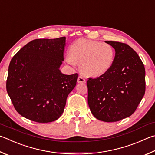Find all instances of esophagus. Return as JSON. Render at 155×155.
Listing matches in <instances>:
<instances>
[{"mask_svg": "<svg viewBox=\"0 0 155 155\" xmlns=\"http://www.w3.org/2000/svg\"><path fill=\"white\" fill-rule=\"evenodd\" d=\"M77 82L78 83H83L86 82V80L83 77H81V76H80V77H78V78Z\"/></svg>", "mask_w": 155, "mask_h": 155, "instance_id": "1", "label": "esophagus"}]
</instances>
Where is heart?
Returning <instances> with one entry per match:
<instances>
[{
    "instance_id": "heart-1",
    "label": "heart",
    "mask_w": 155,
    "mask_h": 155,
    "mask_svg": "<svg viewBox=\"0 0 155 155\" xmlns=\"http://www.w3.org/2000/svg\"><path fill=\"white\" fill-rule=\"evenodd\" d=\"M115 51L110 45L99 41L80 38L69 47L65 60L70 65L79 63L81 72L90 77H100L111 69Z\"/></svg>"
}]
</instances>
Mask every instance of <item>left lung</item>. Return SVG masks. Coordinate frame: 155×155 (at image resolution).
<instances>
[{
  "label": "left lung",
  "mask_w": 155,
  "mask_h": 155,
  "mask_svg": "<svg viewBox=\"0 0 155 155\" xmlns=\"http://www.w3.org/2000/svg\"><path fill=\"white\" fill-rule=\"evenodd\" d=\"M105 43L114 49V61L104 75L87 81L88 104L97 119L116 122L131 116L141 102L145 94V68L128 45Z\"/></svg>",
  "instance_id": "obj_1"
}]
</instances>
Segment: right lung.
Returning <instances> with one entry per match:
<instances>
[{
  "label": "right lung",
  "instance_id": "right-lung-1",
  "mask_svg": "<svg viewBox=\"0 0 155 155\" xmlns=\"http://www.w3.org/2000/svg\"><path fill=\"white\" fill-rule=\"evenodd\" d=\"M66 37L35 39L11 59L7 91L17 112L37 123L54 121L63 113L78 74L66 75L64 61Z\"/></svg>",
  "mask_w": 155,
  "mask_h": 155
}]
</instances>
